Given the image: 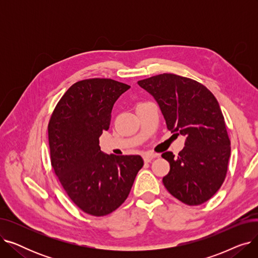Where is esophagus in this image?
Here are the masks:
<instances>
[{"instance_id": "1", "label": "esophagus", "mask_w": 258, "mask_h": 258, "mask_svg": "<svg viewBox=\"0 0 258 258\" xmlns=\"http://www.w3.org/2000/svg\"><path fill=\"white\" fill-rule=\"evenodd\" d=\"M155 158H157L156 154H151V153H146L143 155V159L145 162H151L152 160H154Z\"/></svg>"}]
</instances>
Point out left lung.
I'll use <instances>...</instances> for the list:
<instances>
[{
	"instance_id": "1",
	"label": "left lung",
	"mask_w": 258,
	"mask_h": 258,
	"mask_svg": "<svg viewBox=\"0 0 258 258\" xmlns=\"http://www.w3.org/2000/svg\"><path fill=\"white\" fill-rule=\"evenodd\" d=\"M158 102L171 133L186 136L178 157L162 154L170 170L163 184L189 206L210 200L225 181L231 153L225 119L214 95L198 81L163 73L138 81Z\"/></svg>"
}]
</instances>
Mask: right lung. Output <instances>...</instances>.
Instances as JSON below:
<instances>
[{
    "label": "right lung",
    "instance_id": "obj_1",
    "mask_svg": "<svg viewBox=\"0 0 258 258\" xmlns=\"http://www.w3.org/2000/svg\"><path fill=\"white\" fill-rule=\"evenodd\" d=\"M131 87L108 78H91L63 94L48 124L51 165L74 204L103 216L123 204L143 159L104 155L99 137L110 127L116 100Z\"/></svg>",
    "mask_w": 258,
    "mask_h": 258
}]
</instances>
